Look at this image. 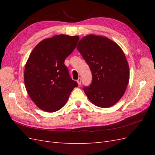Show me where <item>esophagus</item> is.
I'll return each mask as SVG.
<instances>
[{"instance_id":"34e87169","label":"esophagus","mask_w":155,"mask_h":155,"mask_svg":"<svg viewBox=\"0 0 155 155\" xmlns=\"http://www.w3.org/2000/svg\"><path fill=\"white\" fill-rule=\"evenodd\" d=\"M77 82H78V85H81V78H79L78 80H77Z\"/></svg>"}]
</instances>
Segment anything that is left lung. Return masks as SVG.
<instances>
[{"mask_svg":"<svg viewBox=\"0 0 155 155\" xmlns=\"http://www.w3.org/2000/svg\"><path fill=\"white\" fill-rule=\"evenodd\" d=\"M77 49L92 75L91 85L83 88L88 100L101 108L114 105L129 81V67L122 49L108 37L94 34L83 37Z\"/></svg>","mask_w":155,"mask_h":155,"instance_id":"obj_1","label":"left lung"}]
</instances>
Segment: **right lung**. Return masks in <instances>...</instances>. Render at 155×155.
<instances>
[{
    "label": "right lung",
    "instance_id": "obj_1",
    "mask_svg": "<svg viewBox=\"0 0 155 155\" xmlns=\"http://www.w3.org/2000/svg\"><path fill=\"white\" fill-rule=\"evenodd\" d=\"M79 39L78 35H55L41 41L30 54L25 68V85L31 100L42 110L54 112L61 109L78 86L64 62Z\"/></svg>",
    "mask_w": 155,
    "mask_h": 155
}]
</instances>
